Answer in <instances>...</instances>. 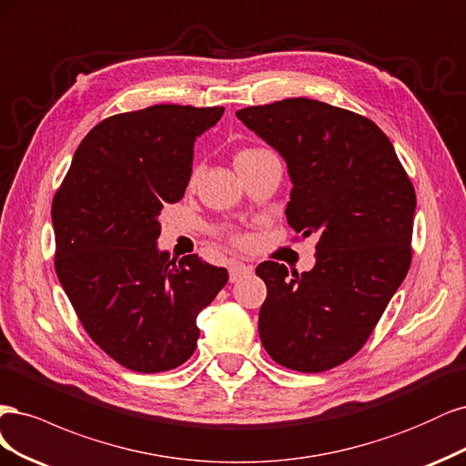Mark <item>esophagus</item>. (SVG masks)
I'll list each match as a JSON object with an SVG mask.
<instances>
[{
  "label": "esophagus",
  "mask_w": 466,
  "mask_h": 466,
  "mask_svg": "<svg viewBox=\"0 0 466 466\" xmlns=\"http://www.w3.org/2000/svg\"><path fill=\"white\" fill-rule=\"evenodd\" d=\"M253 267L246 265V263H239V261H232L228 267V273H230V282H238L242 277L251 275Z\"/></svg>",
  "instance_id": "obj_1"
}]
</instances>
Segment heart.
I'll return each instance as SVG.
<instances>
[{
  "instance_id": "1",
  "label": "heart",
  "mask_w": 466,
  "mask_h": 466,
  "mask_svg": "<svg viewBox=\"0 0 466 466\" xmlns=\"http://www.w3.org/2000/svg\"><path fill=\"white\" fill-rule=\"evenodd\" d=\"M268 151H265V148H242L234 158V164H239V162H246V160H251V158H258V157H263L267 155ZM236 238V236H234Z\"/></svg>"
}]
</instances>
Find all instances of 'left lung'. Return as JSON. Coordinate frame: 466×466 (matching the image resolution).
Here are the masks:
<instances>
[{
    "instance_id": "1",
    "label": "left lung",
    "mask_w": 466,
    "mask_h": 466,
    "mask_svg": "<svg viewBox=\"0 0 466 466\" xmlns=\"http://www.w3.org/2000/svg\"><path fill=\"white\" fill-rule=\"evenodd\" d=\"M284 158L287 220L318 234L315 265L298 275L275 261L259 337L277 364L306 373L347 362L371 335L409 273L416 193L387 135L371 119L309 98L236 112Z\"/></svg>"
}]
</instances>
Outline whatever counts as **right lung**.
I'll return each instance as SVG.
<instances>
[{
  "instance_id": "add662e5",
  "label": "right lung",
  "mask_w": 466,
  "mask_h": 466,
  "mask_svg": "<svg viewBox=\"0 0 466 466\" xmlns=\"http://www.w3.org/2000/svg\"><path fill=\"white\" fill-rule=\"evenodd\" d=\"M224 108L157 104L102 119L54 195L56 273L81 325L117 364L141 373L182 366L198 315L228 271L160 251V211L184 198L193 143Z\"/></svg>"
}]
</instances>
